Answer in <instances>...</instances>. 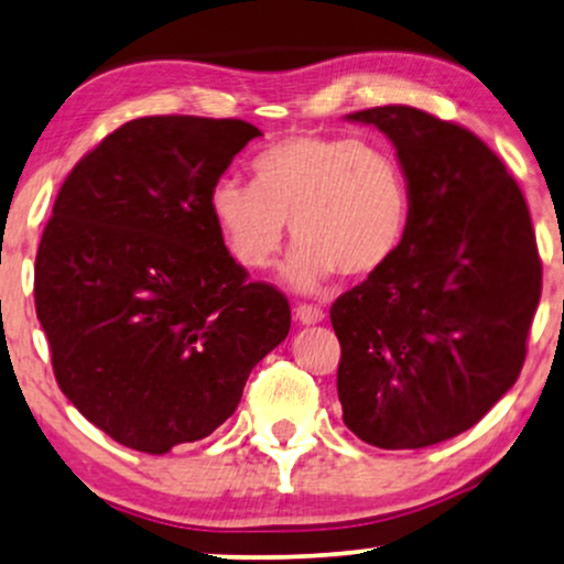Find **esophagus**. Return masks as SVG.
Returning <instances> with one entry per match:
<instances>
[{
    "instance_id": "obj_1",
    "label": "esophagus",
    "mask_w": 564,
    "mask_h": 564,
    "mask_svg": "<svg viewBox=\"0 0 564 564\" xmlns=\"http://www.w3.org/2000/svg\"><path fill=\"white\" fill-rule=\"evenodd\" d=\"M293 316H296L299 324H318L324 322V311L318 306H311V304H299L296 308H293Z\"/></svg>"
}]
</instances>
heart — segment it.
Returning <instances> with one entry per match:
<instances>
[{
  "mask_svg": "<svg viewBox=\"0 0 564 564\" xmlns=\"http://www.w3.org/2000/svg\"><path fill=\"white\" fill-rule=\"evenodd\" d=\"M250 170L253 184L220 180L209 192V213L240 265H271L291 223L299 248L285 279L316 289L334 271H380L405 235L400 166L365 141L299 133L260 151Z\"/></svg>",
  "mask_w": 564,
  "mask_h": 564,
  "instance_id": "heart-1",
  "label": "heart"
}]
</instances>
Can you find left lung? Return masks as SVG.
<instances>
[{"instance_id": "1", "label": "left lung", "mask_w": 564, "mask_h": 564, "mask_svg": "<svg viewBox=\"0 0 564 564\" xmlns=\"http://www.w3.org/2000/svg\"><path fill=\"white\" fill-rule=\"evenodd\" d=\"M347 119L392 141L410 207L388 263L332 304L341 417L377 448H425L476 425L522 372L542 293L532 217L464 126L413 106Z\"/></svg>"}]
</instances>
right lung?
Segmentation results:
<instances>
[{
    "label": "right lung",
    "mask_w": 564,
    "mask_h": 564,
    "mask_svg": "<svg viewBox=\"0 0 564 564\" xmlns=\"http://www.w3.org/2000/svg\"><path fill=\"white\" fill-rule=\"evenodd\" d=\"M253 123L147 116L88 151L57 192L35 308L61 390L126 448L207 438L291 329L289 299L248 281L209 192Z\"/></svg>",
    "instance_id": "add662e5"
}]
</instances>
